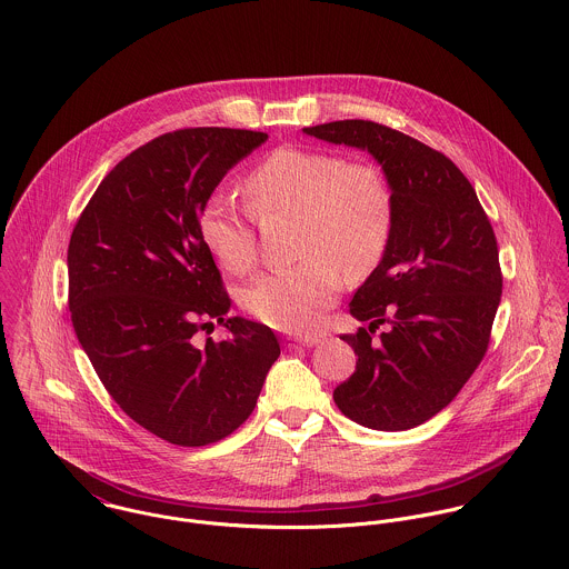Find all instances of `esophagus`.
<instances>
[{
    "label": "esophagus",
    "mask_w": 569,
    "mask_h": 569,
    "mask_svg": "<svg viewBox=\"0 0 569 569\" xmlns=\"http://www.w3.org/2000/svg\"><path fill=\"white\" fill-rule=\"evenodd\" d=\"M317 342H319L317 337H288L286 339V347L288 349H297V347H312Z\"/></svg>",
    "instance_id": "34e87169"
}]
</instances>
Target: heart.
I'll use <instances>...</instances> for the list:
<instances>
[{
    "label": "heart",
    "instance_id": "heart-1",
    "mask_svg": "<svg viewBox=\"0 0 569 569\" xmlns=\"http://www.w3.org/2000/svg\"><path fill=\"white\" fill-rule=\"evenodd\" d=\"M257 218H297L292 268L261 274L241 292V306L257 321L292 335L317 330L341 295L346 272L362 279L382 261L393 232V191L371 162L341 153L279 147L243 180ZM207 250L232 274L257 266L259 248L250 218L228 198H211L198 220Z\"/></svg>",
    "mask_w": 569,
    "mask_h": 569
}]
</instances>
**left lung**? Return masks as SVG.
I'll return each mask as SVG.
<instances>
[{
  "instance_id": "obj_1",
  "label": "left lung",
  "mask_w": 569,
  "mask_h": 569,
  "mask_svg": "<svg viewBox=\"0 0 569 569\" xmlns=\"http://www.w3.org/2000/svg\"><path fill=\"white\" fill-rule=\"evenodd\" d=\"M303 131L369 151L396 204L389 248L349 303L369 328L341 337L358 360L335 402L367 429H413L453 400L486 356L503 286L495 230L442 151L371 120ZM382 322L390 328L373 342Z\"/></svg>"
}]
</instances>
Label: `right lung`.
I'll return each instance as SVG.
<instances>
[{
    "label": "right lung",
    "mask_w": 569,
    "mask_h": 569,
    "mask_svg": "<svg viewBox=\"0 0 569 569\" xmlns=\"http://www.w3.org/2000/svg\"><path fill=\"white\" fill-rule=\"evenodd\" d=\"M268 133L189 127L122 158L68 246V308L116 405L178 447L224 440L252 413L281 349L268 326L228 317L230 299L198 220L228 169ZM213 322L227 342L200 343Z\"/></svg>",
    "instance_id": "1"
}]
</instances>
